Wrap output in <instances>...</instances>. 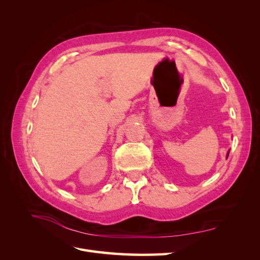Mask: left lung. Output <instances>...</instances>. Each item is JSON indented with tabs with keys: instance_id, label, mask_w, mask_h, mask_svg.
<instances>
[{
	"instance_id": "obj_1",
	"label": "left lung",
	"mask_w": 260,
	"mask_h": 260,
	"mask_svg": "<svg viewBox=\"0 0 260 260\" xmlns=\"http://www.w3.org/2000/svg\"><path fill=\"white\" fill-rule=\"evenodd\" d=\"M229 153H230V151H229V152H228V154H226V158H228V156H229Z\"/></svg>"
}]
</instances>
